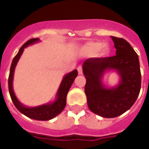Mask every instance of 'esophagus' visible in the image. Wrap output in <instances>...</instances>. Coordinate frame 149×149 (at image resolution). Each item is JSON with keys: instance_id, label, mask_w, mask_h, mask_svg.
Instances as JSON below:
<instances>
[{"instance_id": "1", "label": "esophagus", "mask_w": 149, "mask_h": 149, "mask_svg": "<svg viewBox=\"0 0 149 149\" xmlns=\"http://www.w3.org/2000/svg\"><path fill=\"white\" fill-rule=\"evenodd\" d=\"M77 70H78V73H79V75H81L82 73H83V68H82L81 65H79V66H78Z\"/></svg>"}]
</instances>
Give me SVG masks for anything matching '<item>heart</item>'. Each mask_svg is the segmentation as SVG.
I'll use <instances>...</instances> for the list:
<instances>
[{
	"label": "heart",
	"instance_id": "obj_1",
	"mask_svg": "<svg viewBox=\"0 0 149 149\" xmlns=\"http://www.w3.org/2000/svg\"><path fill=\"white\" fill-rule=\"evenodd\" d=\"M84 51L89 53H95L97 51H100V56H106L110 51V47L107 44H103L100 42H92L86 44Z\"/></svg>",
	"mask_w": 149,
	"mask_h": 149
}]
</instances>
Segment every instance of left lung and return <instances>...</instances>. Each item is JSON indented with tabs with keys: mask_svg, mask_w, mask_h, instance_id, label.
Masks as SVG:
<instances>
[{
	"mask_svg": "<svg viewBox=\"0 0 149 149\" xmlns=\"http://www.w3.org/2000/svg\"><path fill=\"white\" fill-rule=\"evenodd\" d=\"M116 55L90 58L83 64L86 77L85 93L89 109L103 118H116L129 110L141 90V77L139 56L124 38L111 36ZM107 70H114L121 77L117 87L107 88L102 83Z\"/></svg>",
	"mask_w": 149,
	"mask_h": 149,
	"instance_id": "8db88e82",
	"label": "left lung"
}]
</instances>
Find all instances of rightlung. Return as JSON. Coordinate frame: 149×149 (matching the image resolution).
<instances>
[{
    "label": "right lung",
    "instance_id": "right-lung-1",
    "mask_svg": "<svg viewBox=\"0 0 149 149\" xmlns=\"http://www.w3.org/2000/svg\"><path fill=\"white\" fill-rule=\"evenodd\" d=\"M38 41H39V38H31L26 42L21 47L17 55L15 56V58H13L12 63L10 65V74L8 77V90H9V93H10V98L12 100L13 104H15L16 108L21 113L27 116L28 118L34 119V120H49L59 114L63 111V109L65 108V104H66V96L69 92V90L74 82V79L78 75V72L77 70H75L70 72V73L65 75V77H63V80L61 82L60 86L58 87V92L56 93V99L54 102L43 104L41 106L35 107H28L23 105L17 99L15 92L13 91V77H14L15 66L17 65L22 54L23 53L24 48L32 45L34 43L38 42Z\"/></svg>",
    "mask_w": 149,
    "mask_h": 149
}]
</instances>
